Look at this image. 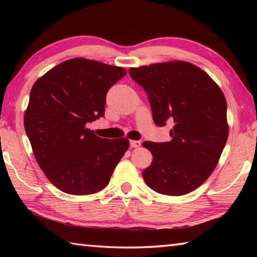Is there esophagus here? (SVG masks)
Returning a JSON list of instances; mask_svg holds the SVG:
<instances>
[{
    "label": "esophagus",
    "mask_w": 257,
    "mask_h": 257,
    "mask_svg": "<svg viewBox=\"0 0 257 257\" xmlns=\"http://www.w3.org/2000/svg\"><path fill=\"white\" fill-rule=\"evenodd\" d=\"M141 144H142V143L139 141H130V146L134 147V149H135V147H139V146H141Z\"/></svg>",
    "instance_id": "esophagus-1"
}]
</instances>
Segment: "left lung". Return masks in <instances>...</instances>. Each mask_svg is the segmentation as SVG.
Segmentation results:
<instances>
[{"instance_id":"8db88e82","label":"left lung","mask_w":257,"mask_h":257,"mask_svg":"<svg viewBox=\"0 0 257 257\" xmlns=\"http://www.w3.org/2000/svg\"><path fill=\"white\" fill-rule=\"evenodd\" d=\"M145 89L159 127L173 122L171 141L144 142L153 162L143 171L156 193L181 196L196 189L216 167L228 139L227 102L212 78L189 62L130 68Z\"/></svg>"}]
</instances>
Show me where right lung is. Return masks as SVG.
Wrapping results in <instances>:
<instances>
[{"label":"right lung","instance_id":"obj_1","mask_svg":"<svg viewBox=\"0 0 257 257\" xmlns=\"http://www.w3.org/2000/svg\"><path fill=\"white\" fill-rule=\"evenodd\" d=\"M125 70L76 58L47 71L30 90L25 129L37 163L63 193L105 188L129 149L127 138L97 137L86 124L104 116L106 93Z\"/></svg>","mask_w":257,"mask_h":257}]
</instances>
